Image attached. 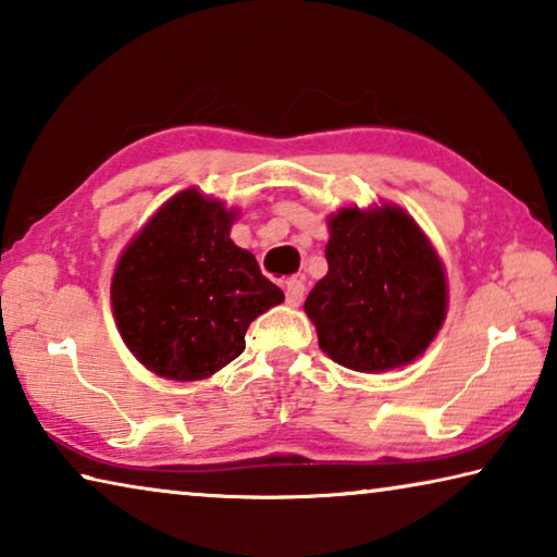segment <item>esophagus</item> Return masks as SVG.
<instances>
[{"instance_id": "obj_1", "label": "esophagus", "mask_w": 557, "mask_h": 557, "mask_svg": "<svg viewBox=\"0 0 557 557\" xmlns=\"http://www.w3.org/2000/svg\"><path fill=\"white\" fill-rule=\"evenodd\" d=\"M305 292H307V287H305V282L301 280H287V285H285V297H287V305L289 307H297L301 299H305Z\"/></svg>"}]
</instances>
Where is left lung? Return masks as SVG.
<instances>
[{
    "label": "left lung",
    "mask_w": 557,
    "mask_h": 557,
    "mask_svg": "<svg viewBox=\"0 0 557 557\" xmlns=\"http://www.w3.org/2000/svg\"><path fill=\"white\" fill-rule=\"evenodd\" d=\"M329 228V272L305 301L322 351L363 373L414 361L445 322L447 282L435 248L391 206L342 209Z\"/></svg>",
    "instance_id": "obj_1"
}]
</instances>
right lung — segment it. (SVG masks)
<instances>
[{"mask_svg":"<svg viewBox=\"0 0 557 557\" xmlns=\"http://www.w3.org/2000/svg\"><path fill=\"white\" fill-rule=\"evenodd\" d=\"M233 215L186 188L122 252L112 312L129 351L157 375L209 379L245 351L252 319L285 299L231 240Z\"/></svg>","mask_w":557,"mask_h":557,"instance_id":"1","label":"right lung"}]
</instances>
